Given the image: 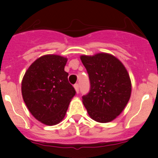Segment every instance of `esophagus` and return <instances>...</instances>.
I'll use <instances>...</instances> for the list:
<instances>
[{
  "label": "esophagus",
  "instance_id": "esophagus-1",
  "mask_svg": "<svg viewBox=\"0 0 158 158\" xmlns=\"http://www.w3.org/2000/svg\"><path fill=\"white\" fill-rule=\"evenodd\" d=\"M74 88H75V89H76V92H79V84L78 83H76V84H75L74 85Z\"/></svg>",
  "mask_w": 158,
  "mask_h": 158
}]
</instances>
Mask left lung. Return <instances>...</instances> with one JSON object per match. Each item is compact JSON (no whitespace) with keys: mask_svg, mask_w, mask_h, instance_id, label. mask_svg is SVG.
Wrapping results in <instances>:
<instances>
[{"mask_svg":"<svg viewBox=\"0 0 158 158\" xmlns=\"http://www.w3.org/2000/svg\"><path fill=\"white\" fill-rule=\"evenodd\" d=\"M87 70L90 90L82 102L93 120L111 122L122 112L131 93V82L122 62L109 53L81 56Z\"/></svg>","mask_w":158,"mask_h":158,"instance_id":"left-lung-1","label":"left lung"}]
</instances>
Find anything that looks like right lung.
Masks as SVG:
<instances>
[{
	"instance_id": "add662e5",
	"label": "right lung",
	"mask_w": 158,
	"mask_h": 158,
	"mask_svg": "<svg viewBox=\"0 0 158 158\" xmlns=\"http://www.w3.org/2000/svg\"><path fill=\"white\" fill-rule=\"evenodd\" d=\"M67 59L45 55L35 60L25 73L21 83L23 101L30 112L47 125L60 123L76 90L64 70Z\"/></svg>"
}]
</instances>
